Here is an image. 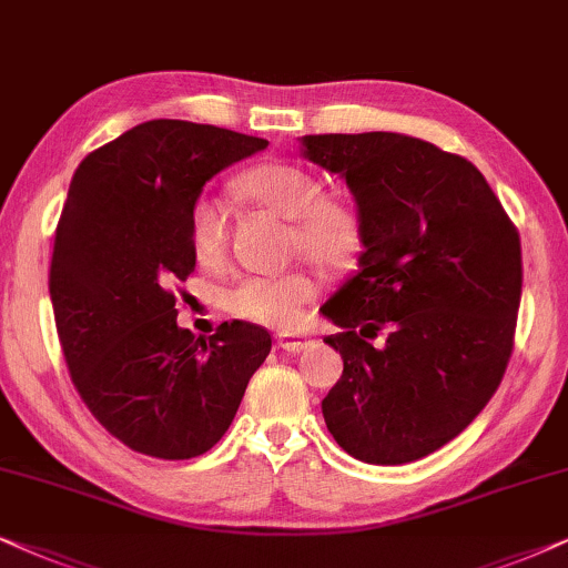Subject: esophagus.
<instances>
[{
    "mask_svg": "<svg viewBox=\"0 0 568 568\" xmlns=\"http://www.w3.org/2000/svg\"><path fill=\"white\" fill-rule=\"evenodd\" d=\"M277 345L283 347V351H288V353H298V351H304V347L312 345V337L293 335V332H280Z\"/></svg>",
    "mask_w": 568,
    "mask_h": 568,
    "instance_id": "esophagus-1",
    "label": "esophagus"
}]
</instances>
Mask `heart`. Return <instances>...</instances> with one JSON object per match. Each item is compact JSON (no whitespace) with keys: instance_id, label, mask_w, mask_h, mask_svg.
Wrapping results in <instances>:
<instances>
[{"instance_id":"b5f03b06","label":"heart","mask_w":568,"mask_h":568,"mask_svg":"<svg viewBox=\"0 0 568 568\" xmlns=\"http://www.w3.org/2000/svg\"><path fill=\"white\" fill-rule=\"evenodd\" d=\"M236 189L248 202L291 221V248L324 270L339 272L355 262L363 244V217L353 200L327 194L320 173L293 161H267L244 171ZM189 246L196 262L213 267L225 256L229 225L213 196H200L189 210ZM320 285L308 272L248 275L225 291V308L239 320L293 329L314 304Z\"/></svg>"}]
</instances>
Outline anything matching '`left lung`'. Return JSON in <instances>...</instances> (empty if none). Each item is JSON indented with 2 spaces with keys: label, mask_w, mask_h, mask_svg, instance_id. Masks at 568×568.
Segmentation results:
<instances>
[{
  "label": "left lung",
  "mask_w": 568,
  "mask_h": 568,
  "mask_svg": "<svg viewBox=\"0 0 568 568\" xmlns=\"http://www.w3.org/2000/svg\"><path fill=\"white\" fill-rule=\"evenodd\" d=\"M304 155L345 176L363 217L358 275L322 308L343 327L324 339L343 355L324 423L361 463H415L463 434L504 379L519 231L467 158L426 140L306 134Z\"/></svg>",
  "instance_id": "left-lung-1"
}]
</instances>
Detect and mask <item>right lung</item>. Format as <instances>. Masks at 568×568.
Wrapping results in <instances>:
<instances>
[{
  "instance_id": "right-lung-1",
  "label": "right lung",
  "mask_w": 568,
  "mask_h": 568,
  "mask_svg": "<svg viewBox=\"0 0 568 568\" xmlns=\"http://www.w3.org/2000/svg\"><path fill=\"white\" fill-rule=\"evenodd\" d=\"M267 148L210 124L153 119L74 171L54 233L49 293L82 403L121 444L192 459L221 442L272 337L223 322L194 339L176 324V283L194 272L189 210L207 179Z\"/></svg>"
}]
</instances>
